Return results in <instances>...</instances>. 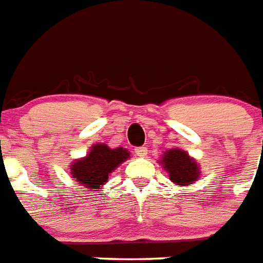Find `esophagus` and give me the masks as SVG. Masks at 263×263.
Returning a JSON list of instances; mask_svg holds the SVG:
<instances>
[{"instance_id": "esophagus-1", "label": "esophagus", "mask_w": 263, "mask_h": 263, "mask_svg": "<svg viewBox=\"0 0 263 263\" xmlns=\"http://www.w3.org/2000/svg\"><path fill=\"white\" fill-rule=\"evenodd\" d=\"M134 152H136L137 156L145 157L146 155H148V148H146V146H138V148L134 149Z\"/></svg>"}]
</instances>
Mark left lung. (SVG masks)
Here are the masks:
<instances>
[{"instance_id":"1","label":"left lung","mask_w":263,"mask_h":263,"mask_svg":"<svg viewBox=\"0 0 263 263\" xmlns=\"http://www.w3.org/2000/svg\"><path fill=\"white\" fill-rule=\"evenodd\" d=\"M163 170L168 174L170 180L176 186H189L195 183L201 176L199 164L189 152L180 148L165 151L159 160Z\"/></svg>"}]
</instances>
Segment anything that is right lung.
<instances>
[{
	"mask_svg": "<svg viewBox=\"0 0 263 263\" xmlns=\"http://www.w3.org/2000/svg\"><path fill=\"white\" fill-rule=\"evenodd\" d=\"M130 159L126 148H110L107 144H93L89 152L70 164V175L85 189H100L108 182V176Z\"/></svg>",
	"mask_w": 263,
	"mask_h": 263,
	"instance_id": "obj_1",
	"label": "right lung"
}]
</instances>
